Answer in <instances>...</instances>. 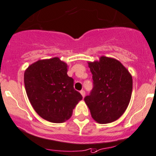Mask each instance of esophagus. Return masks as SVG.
I'll use <instances>...</instances> for the list:
<instances>
[{
  "label": "esophagus",
  "mask_w": 156,
  "mask_h": 156,
  "mask_svg": "<svg viewBox=\"0 0 156 156\" xmlns=\"http://www.w3.org/2000/svg\"><path fill=\"white\" fill-rule=\"evenodd\" d=\"M80 93H81V94L82 95L83 98H84V96H85V91H84V90H81V91H80Z\"/></svg>",
  "instance_id": "1"
}]
</instances>
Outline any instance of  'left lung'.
Returning a JSON list of instances; mask_svg holds the SVG:
<instances>
[{"label":"left lung","instance_id":"1","mask_svg":"<svg viewBox=\"0 0 156 156\" xmlns=\"http://www.w3.org/2000/svg\"><path fill=\"white\" fill-rule=\"evenodd\" d=\"M93 78V89L84 101L92 118L98 123H112L123 114L130 101L133 78L118 60L101 56L88 62Z\"/></svg>","mask_w":156,"mask_h":156}]
</instances>
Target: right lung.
<instances>
[{"mask_svg":"<svg viewBox=\"0 0 156 156\" xmlns=\"http://www.w3.org/2000/svg\"><path fill=\"white\" fill-rule=\"evenodd\" d=\"M68 66L59 58L39 60L24 72L26 91L35 111L42 118L60 123L69 120L82 99L67 75Z\"/></svg>","mask_w":156,"mask_h":156,"instance_id":"obj_1","label":"right lung"}]
</instances>
